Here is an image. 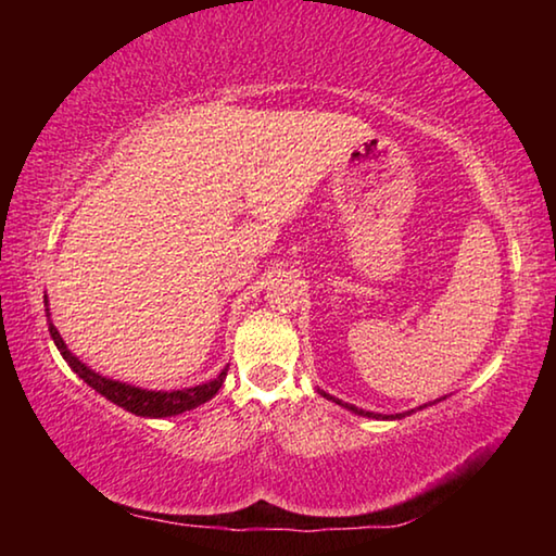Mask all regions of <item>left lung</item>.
Returning a JSON list of instances; mask_svg holds the SVG:
<instances>
[{
    "instance_id": "obj_1",
    "label": "left lung",
    "mask_w": 556,
    "mask_h": 556,
    "mask_svg": "<svg viewBox=\"0 0 556 556\" xmlns=\"http://www.w3.org/2000/svg\"><path fill=\"white\" fill-rule=\"evenodd\" d=\"M324 394L326 400H331V402H336V404H341L343 409H348V412H353V414H357V417H368V419H402V417H409V414H414L417 409H427V407H431V404H437V402H441V400H434V402H429V404H419L417 409H409V412H400V414H375V412H365V409H357L355 404H348V402H341V400H336V397H331V394L328 392H324V390H318Z\"/></svg>"
}]
</instances>
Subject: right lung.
I'll list each match as a JSON object with an SVG mask.
<instances>
[{
  "label": "right lung",
  "instance_id": "obj_1",
  "mask_svg": "<svg viewBox=\"0 0 556 556\" xmlns=\"http://www.w3.org/2000/svg\"><path fill=\"white\" fill-rule=\"evenodd\" d=\"M43 304L49 306V299L46 296H43ZM46 314H49V308H46ZM49 333L53 338L55 348L61 351L63 361L71 365V370L78 375L83 382H88L92 390L102 394V397L110 400L112 404H117L122 409L137 414V417L162 419V417H176V414H184L188 409H195L199 404L208 402L211 397L218 394V390L225 382V375H228V365H225L218 378H213L203 384H195V388H184V390H172V392L142 390V388H135V384L112 380V378H105V375L90 370L80 357H75L68 351V345H65V341L61 338L59 328H55L51 321V314H49Z\"/></svg>",
  "mask_w": 556,
  "mask_h": 556
}]
</instances>
